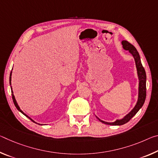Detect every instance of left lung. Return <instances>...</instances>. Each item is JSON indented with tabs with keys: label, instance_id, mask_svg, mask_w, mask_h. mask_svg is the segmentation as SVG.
Returning a JSON list of instances; mask_svg holds the SVG:
<instances>
[{
	"label": "left lung",
	"instance_id": "left-lung-1",
	"mask_svg": "<svg viewBox=\"0 0 158 158\" xmlns=\"http://www.w3.org/2000/svg\"><path fill=\"white\" fill-rule=\"evenodd\" d=\"M121 44L123 45V48L125 50L128 51L129 53H130V54L133 56L134 59H135L136 68H137V77L139 79L138 98L137 103H136L135 106H134V108L129 112V113L123 117L122 118L116 119V121L114 122H106L99 118L97 116H95L100 122L103 123L105 124L110 125H121L126 123L129 121L137 113L139 110L142 107V106L144 104V102H145L146 96V74L145 69H144L142 64H141V62L139 53L137 52V50L136 49V48L127 41L123 40L121 42Z\"/></svg>",
	"mask_w": 158,
	"mask_h": 158
}]
</instances>
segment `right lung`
I'll return each mask as SVG.
<instances>
[{"mask_svg": "<svg viewBox=\"0 0 158 158\" xmlns=\"http://www.w3.org/2000/svg\"><path fill=\"white\" fill-rule=\"evenodd\" d=\"M12 72L11 71V73H10V85H11V80H12ZM11 91H12V100H13V102H14V104H15V106H16V108H17V109H18V111H19L21 113H22L23 115H24V116H26V117H28V118H30L32 121H33V122H35L33 119L31 118V117H29L28 115H26L24 112H23L22 110H21V109H20V107H19V106L18 105V103H17V100H16V99H15V95H14V93H13V90H12V85L11 86ZM35 123H36V122H35ZM37 124H39V125H40V123H36ZM42 125V124H41Z\"/></svg>", "mask_w": 158, "mask_h": 158, "instance_id": "add662e5", "label": "right lung"}]
</instances>
